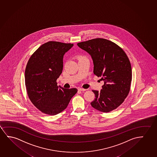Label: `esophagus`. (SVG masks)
<instances>
[{
  "label": "esophagus",
  "instance_id": "34e87169",
  "mask_svg": "<svg viewBox=\"0 0 157 157\" xmlns=\"http://www.w3.org/2000/svg\"><path fill=\"white\" fill-rule=\"evenodd\" d=\"M78 90L81 91H84L86 90V89L83 88H79L78 89Z\"/></svg>",
  "mask_w": 157,
  "mask_h": 157
}]
</instances>
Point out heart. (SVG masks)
<instances>
[{
    "label": "heart",
    "instance_id": "1",
    "mask_svg": "<svg viewBox=\"0 0 157 157\" xmlns=\"http://www.w3.org/2000/svg\"><path fill=\"white\" fill-rule=\"evenodd\" d=\"M87 59L86 56H85L84 55H80L78 57V60H83V59Z\"/></svg>",
    "mask_w": 157,
    "mask_h": 157
}]
</instances>
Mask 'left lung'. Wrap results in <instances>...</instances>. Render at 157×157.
I'll return each instance as SVG.
<instances>
[{"mask_svg":"<svg viewBox=\"0 0 157 157\" xmlns=\"http://www.w3.org/2000/svg\"><path fill=\"white\" fill-rule=\"evenodd\" d=\"M77 45L91 55L94 74L104 82L100 91L93 90L95 98L91 105L103 113L117 109L130 90L132 69L126 53L114 42L103 38L79 42Z\"/></svg>","mask_w":157,"mask_h":157,"instance_id":"left-lung-1","label":"left lung"}]
</instances>
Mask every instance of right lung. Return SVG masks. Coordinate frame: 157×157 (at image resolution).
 <instances>
[{"label": "right lung", "mask_w": 157, "mask_h": 157, "mask_svg": "<svg viewBox=\"0 0 157 157\" xmlns=\"http://www.w3.org/2000/svg\"><path fill=\"white\" fill-rule=\"evenodd\" d=\"M71 44L49 41L31 55L25 74L27 93L36 108L46 115H55L66 108L76 94V88L58 86L56 80L63 70V58Z\"/></svg>", "instance_id": "obj_1"}]
</instances>
